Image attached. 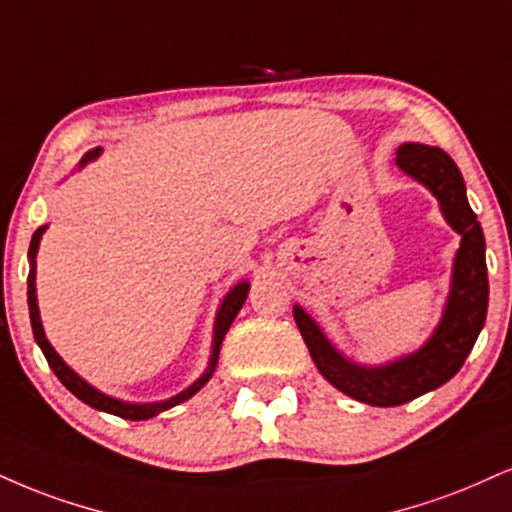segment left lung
I'll use <instances>...</instances> for the list:
<instances>
[{
  "label": "left lung",
  "mask_w": 512,
  "mask_h": 512,
  "mask_svg": "<svg viewBox=\"0 0 512 512\" xmlns=\"http://www.w3.org/2000/svg\"><path fill=\"white\" fill-rule=\"evenodd\" d=\"M396 166L439 200L443 219L460 236V248L453 260L451 291L434 334L408 355H400L384 365H360L326 338L322 326L303 307L293 305L295 324L322 377L346 396L377 408L410 403L455 377L482 331L489 307L484 233L467 202L460 169L439 147L422 143L400 145Z\"/></svg>",
  "instance_id": "obj_1"
}]
</instances>
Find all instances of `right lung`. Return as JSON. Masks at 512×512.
<instances>
[{"label":"right lung","mask_w":512,"mask_h":512,"mask_svg":"<svg viewBox=\"0 0 512 512\" xmlns=\"http://www.w3.org/2000/svg\"><path fill=\"white\" fill-rule=\"evenodd\" d=\"M102 155V147H95V150L85 152L83 159L78 162V169H83L88 162H95L97 157ZM47 231V224L40 226L38 231L33 233V240H30V250H28V262H30V274H28V310H30V326H33V336L35 341H38V346L42 353H45L49 367H52V372L57 374L61 384L69 389L73 396L83 400L85 405H90V408L95 410H102V412H109V415H116V417H123V420H133V422H140V420H150V417L159 415V412L174 408V405H181L186 403L188 398H193L197 391L202 389V386L207 384L209 379H212L214 369H217V362H219V350H221V343H224V336L226 331H229V326L233 324V319L240 312V307H243L245 298H248V291H250V283L248 281H238L236 286L231 288L229 293L224 295V300H221L219 310H217V319H214V336H212V355H209V362H207V369L205 372L197 377L193 384L188 386V389H183L181 393H176V396L166 398V400H157V403H128V400H121V398H114V396H107V393H102L100 389H95V386L88 384L83 377H78L73 369L66 365L64 360H61V355L57 350L52 348V343L47 341L45 336V329H42V319H40V307H38V293H35V257H38V250H40V240H42V233Z\"/></svg>","instance_id":"obj_1"}]
</instances>
